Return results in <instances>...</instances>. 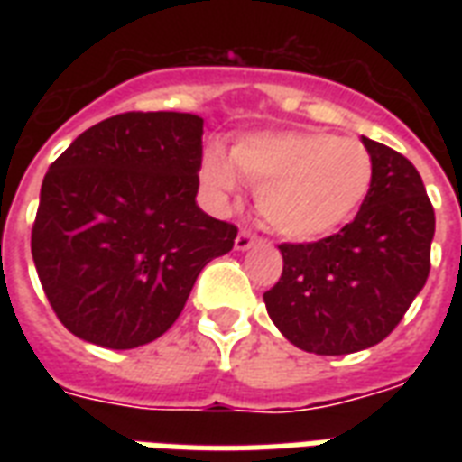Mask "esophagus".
Instances as JSON below:
<instances>
[{
	"label": "esophagus",
	"instance_id": "esophagus-1",
	"mask_svg": "<svg viewBox=\"0 0 462 462\" xmlns=\"http://www.w3.org/2000/svg\"><path fill=\"white\" fill-rule=\"evenodd\" d=\"M259 242H263V239H261L259 235H254L252 230H239L237 239H235V249H237V252H245V249H252V246L259 245Z\"/></svg>",
	"mask_w": 462,
	"mask_h": 462
}]
</instances>
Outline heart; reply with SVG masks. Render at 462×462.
I'll use <instances>...</instances> for the list:
<instances>
[{"label": "heart", "mask_w": 462, "mask_h": 462, "mask_svg": "<svg viewBox=\"0 0 462 462\" xmlns=\"http://www.w3.org/2000/svg\"><path fill=\"white\" fill-rule=\"evenodd\" d=\"M232 165L220 153L203 158L201 174L216 191L235 189V171L259 189V210L290 239H319L340 230L365 206L374 160L365 143L330 132L252 134L232 146Z\"/></svg>", "instance_id": "obj_1"}]
</instances>
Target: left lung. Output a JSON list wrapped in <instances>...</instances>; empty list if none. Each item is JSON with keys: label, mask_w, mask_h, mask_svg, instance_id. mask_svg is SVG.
I'll list each match as a JSON object with an SVG mask.
<instances>
[{"label": "left lung", "mask_w": 462, "mask_h": 462, "mask_svg": "<svg viewBox=\"0 0 462 462\" xmlns=\"http://www.w3.org/2000/svg\"><path fill=\"white\" fill-rule=\"evenodd\" d=\"M374 184L355 220L316 242H282L268 316L300 350L350 355L393 333L430 278L434 206L417 167L362 136Z\"/></svg>", "instance_id": "8db88e82"}]
</instances>
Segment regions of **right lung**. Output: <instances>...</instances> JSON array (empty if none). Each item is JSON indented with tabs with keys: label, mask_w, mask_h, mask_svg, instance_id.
<instances>
[{
	"label": "right lung",
	"mask_w": 462,
	"mask_h": 462,
	"mask_svg": "<svg viewBox=\"0 0 462 462\" xmlns=\"http://www.w3.org/2000/svg\"><path fill=\"white\" fill-rule=\"evenodd\" d=\"M203 119L125 112L90 126L47 170L31 252L74 336L132 350L165 333L237 225L196 206Z\"/></svg>",
	"instance_id": "add662e5"
}]
</instances>
